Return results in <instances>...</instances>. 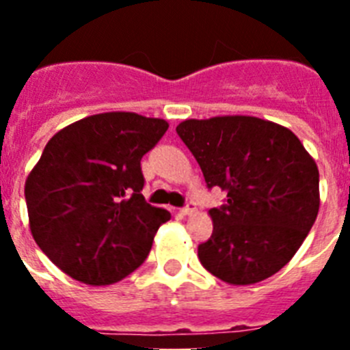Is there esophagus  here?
<instances>
[{"label":"esophagus","mask_w":350,"mask_h":350,"mask_svg":"<svg viewBox=\"0 0 350 350\" xmlns=\"http://www.w3.org/2000/svg\"><path fill=\"white\" fill-rule=\"evenodd\" d=\"M194 210H196V203H194L193 200H189V202L185 203L184 208H182V213H184V215H191V213H194Z\"/></svg>","instance_id":"34e87169"}]
</instances>
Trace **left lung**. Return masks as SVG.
<instances>
[{
  "instance_id": "obj_1",
  "label": "left lung",
  "mask_w": 350,
  "mask_h": 350,
  "mask_svg": "<svg viewBox=\"0 0 350 350\" xmlns=\"http://www.w3.org/2000/svg\"><path fill=\"white\" fill-rule=\"evenodd\" d=\"M206 187L228 193L210 210L212 237L198 258L217 279L247 286L284 268L319 212V170L295 133L247 116L184 120L177 126Z\"/></svg>"
}]
</instances>
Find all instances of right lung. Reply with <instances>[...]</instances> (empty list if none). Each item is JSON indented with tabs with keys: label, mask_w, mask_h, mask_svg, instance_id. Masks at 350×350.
<instances>
[{
	"label": "right lung",
	"mask_w": 350,
	"mask_h": 350,
	"mask_svg": "<svg viewBox=\"0 0 350 350\" xmlns=\"http://www.w3.org/2000/svg\"><path fill=\"white\" fill-rule=\"evenodd\" d=\"M166 129L163 119L108 112L77 120L45 145L24 189L29 228L71 279L108 286L145 261L172 215L145 202L140 161Z\"/></svg>",
	"instance_id": "add662e5"
}]
</instances>
